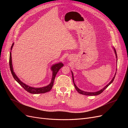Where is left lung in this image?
<instances>
[{
	"mask_svg": "<svg viewBox=\"0 0 128 128\" xmlns=\"http://www.w3.org/2000/svg\"><path fill=\"white\" fill-rule=\"evenodd\" d=\"M113 49H114V52H115V56H116V61H118V59H117V58H118V56H117V54H116V50H115V49L114 48H113ZM116 70H117V68H116ZM72 72V80H73V82H74V86H75V88H76V90H77V91L78 92L79 94H83V95H86V96H97V95H99V94H102V93L105 90V89L110 86V85L113 82V80H114V78H115V75H116V72H115V75L114 76V77H113V78H112V80L110 81V82L108 83L107 85H106V86H104V87L102 89H101V90H99V91H96V92H87V91H83V90H80V89L78 87H77L76 86V84H75V83H74V75H73V73H72V71H71Z\"/></svg>",
	"mask_w": 128,
	"mask_h": 128,
	"instance_id": "left-lung-1",
	"label": "left lung"
}]
</instances>
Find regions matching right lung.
Segmentation results:
<instances>
[{"instance_id":"right-lung-1","label":"right lung","mask_w":128,"mask_h":128,"mask_svg":"<svg viewBox=\"0 0 128 128\" xmlns=\"http://www.w3.org/2000/svg\"><path fill=\"white\" fill-rule=\"evenodd\" d=\"M14 45V42L13 43L12 45L11 46L10 48V51H12V48L13 47ZM11 52H10V72L12 74L14 80L16 81V82L20 85V86L24 88V90H26L27 92H28L29 93H30V94H44V93L49 92L50 90H51V88L53 87V83H54V79L56 76V75L57 72L59 70V69L64 66V64L62 62H59L56 64H54L52 66V67H51V69L52 72V79L51 80V82L50 83L46 86H45L43 87H40V88H34V87H32L28 86V85L26 84L24 82H22V81L18 78V77L16 76V75L15 74V73L14 72L13 68V65H12V53Z\"/></svg>"}]
</instances>
